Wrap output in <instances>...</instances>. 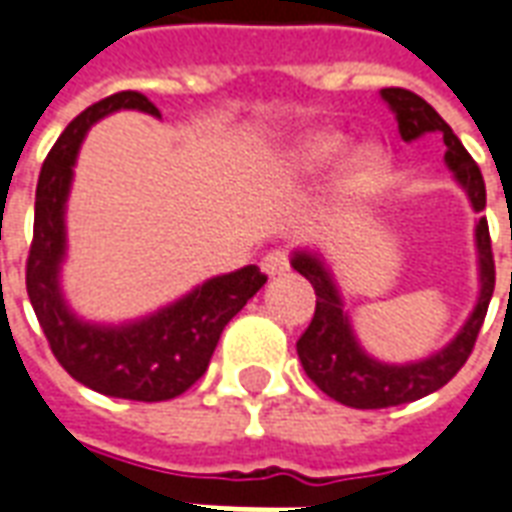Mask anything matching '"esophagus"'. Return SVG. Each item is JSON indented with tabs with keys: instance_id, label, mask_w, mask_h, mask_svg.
<instances>
[{
	"instance_id": "1",
	"label": "esophagus",
	"mask_w": 512,
	"mask_h": 512,
	"mask_svg": "<svg viewBox=\"0 0 512 512\" xmlns=\"http://www.w3.org/2000/svg\"><path fill=\"white\" fill-rule=\"evenodd\" d=\"M260 266H263V271H266L268 276L285 274L287 268H290V255H287L285 249H271V252H266V255H263Z\"/></svg>"
}]
</instances>
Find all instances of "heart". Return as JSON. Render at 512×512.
Wrapping results in <instances>:
<instances>
[{
  "instance_id": "obj_1",
  "label": "heart",
  "mask_w": 512,
  "mask_h": 512,
  "mask_svg": "<svg viewBox=\"0 0 512 512\" xmlns=\"http://www.w3.org/2000/svg\"><path fill=\"white\" fill-rule=\"evenodd\" d=\"M344 151V140L339 135H312V138L295 143L293 149L287 151L282 160V170L279 176L285 181H301L314 179L317 173H323L325 168H331L333 162L339 160V154ZM374 176H377V160L372 154H358L352 165L347 168L344 176V189L350 195L366 192L372 187Z\"/></svg>"
}]
</instances>
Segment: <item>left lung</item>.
<instances>
[{
    "mask_svg": "<svg viewBox=\"0 0 512 512\" xmlns=\"http://www.w3.org/2000/svg\"><path fill=\"white\" fill-rule=\"evenodd\" d=\"M380 94L396 113L399 132L404 140H415L420 135H426V132H439L442 135L445 146H448L445 162L456 173L458 184L467 189L475 211H483L486 208V184H483V176H480L478 162L469 157V151L453 135L448 121L410 89L391 86V89H382ZM475 236H478L480 285H483L475 312L445 350H439L437 355H431L426 361L407 363V366H388V363L372 361L358 347L350 331V323H347V314L342 312L339 293H336V287H333L331 276L323 268V263L314 255L298 252L293 257V268L312 282L314 295H317L312 323L295 344L301 366L309 374V380L325 396L342 401L347 407H355V410L396 407V404L423 399V396L439 391L442 385H448L472 355V347L478 342V333L483 328V320H486L488 301L494 295V282H497L486 217H480Z\"/></svg>",
    "mask_w": 512,
    "mask_h": 512,
    "instance_id": "left-lung-1",
    "label": "left lung"
}]
</instances>
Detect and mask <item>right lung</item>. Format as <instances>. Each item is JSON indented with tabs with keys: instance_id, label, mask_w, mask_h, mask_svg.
Returning <instances> with one entry per match:
<instances>
[{
	"instance_id": "right-lung-1",
	"label": "right lung",
	"mask_w": 512,
	"mask_h": 512,
	"mask_svg": "<svg viewBox=\"0 0 512 512\" xmlns=\"http://www.w3.org/2000/svg\"><path fill=\"white\" fill-rule=\"evenodd\" d=\"M135 108L160 116L140 92H119L78 113L48 157L34 195V233L26 257V293L40 320L48 347L73 380L105 396L130 401H168L192 388L206 374L225 325L266 285L257 266L217 276L187 298L149 320L100 328L75 320L59 293V263L64 255V200L70 192L75 154L94 121Z\"/></svg>"
}]
</instances>
